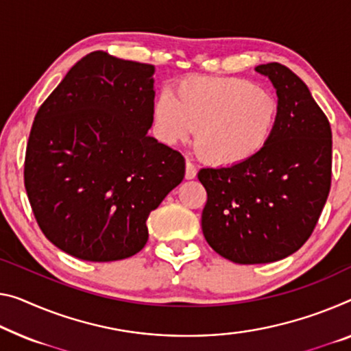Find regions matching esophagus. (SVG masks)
Instances as JSON below:
<instances>
[{
	"mask_svg": "<svg viewBox=\"0 0 351 351\" xmlns=\"http://www.w3.org/2000/svg\"><path fill=\"white\" fill-rule=\"evenodd\" d=\"M197 174V169L196 166H194V163H191L190 160H186V168H185V177L186 179H194Z\"/></svg>",
	"mask_w": 351,
	"mask_h": 351,
	"instance_id": "1",
	"label": "esophagus"
}]
</instances>
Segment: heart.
<instances>
[{
	"label": "heart",
	"mask_w": 351,
	"mask_h": 351,
	"mask_svg": "<svg viewBox=\"0 0 351 351\" xmlns=\"http://www.w3.org/2000/svg\"><path fill=\"white\" fill-rule=\"evenodd\" d=\"M276 121L273 94L241 78L186 80L174 95H160L154 105V127L161 141L186 143L196 133L199 152L218 166L254 157L269 141Z\"/></svg>",
	"instance_id": "obj_1"
}]
</instances>
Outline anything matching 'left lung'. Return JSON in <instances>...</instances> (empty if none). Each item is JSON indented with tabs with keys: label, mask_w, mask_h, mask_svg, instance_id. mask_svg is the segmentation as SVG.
I'll return each mask as SVG.
<instances>
[{
	"label": "left lung",
	"mask_w": 351,
	"mask_h": 351,
	"mask_svg": "<svg viewBox=\"0 0 351 351\" xmlns=\"http://www.w3.org/2000/svg\"><path fill=\"white\" fill-rule=\"evenodd\" d=\"M278 94V121L261 152L228 168H204L202 232L235 263L293 254L312 235L331 188L332 134L325 112L298 75L279 62L257 66Z\"/></svg>",
	"instance_id": "obj_1"
}]
</instances>
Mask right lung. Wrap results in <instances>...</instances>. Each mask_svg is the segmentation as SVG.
<instances>
[{
    "instance_id": "add662e5",
    "label": "right lung",
    "mask_w": 351,
    "mask_h": 351,
    "mask_svg": "<svg viewBox=\"0 0 351 351\" xmlns=\"http://www.w3.org/2000/svg\"><path fill=\"white\" fill-rule=\"evenodd\" d=\"M154 70L93 51L37 110L25 188L40 230L70 256L136 254L147 243L150 212L183 180V155L147 134Z\"/></svg>"
}]
</instances>
